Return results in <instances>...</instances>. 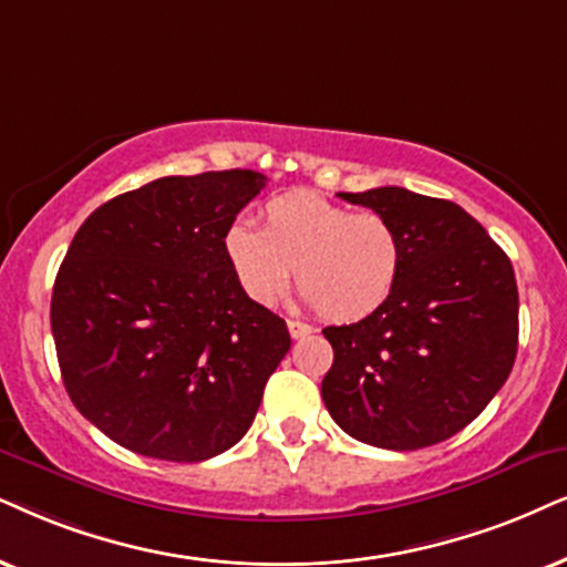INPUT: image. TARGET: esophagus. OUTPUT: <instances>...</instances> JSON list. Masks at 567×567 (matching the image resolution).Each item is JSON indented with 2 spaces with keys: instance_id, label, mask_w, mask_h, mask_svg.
Listing matches in <instances>:
<instances>
[{
  "instance_id": "obj_1",
  "label": "esophagus",
  "mask_w": 567,
  "mask_h": 567,
  "mask_svg": "<svg viewBox=\"0 0 567 567\" xmlns=\"http://www.w3.org/2000/svg\"><path fill=\"white\" fill-rule=\"evenodd\" d=\"M288 332H290L292 340H300V337L311 334V327L303 324V321H296V319H290V321H288Z\"/></svg>"
}]
</instances>
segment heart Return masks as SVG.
I'll use <instances>...</instances> for the list:
<instances>
[{
	"label": "heart",
	"instance_id": "obj_1",
	"mask_svg": "<svg viewBox=\"0 0 567 567\" xmlns=\"http://www.w3.org/2000/svg\"><path fill=\"white\" fill-rule=\"evenodd\" d=\"M221 250L256 306H275L296 271L306 303L337 324L377 313L403 267V246L390 219L303 190L271 198L261 209V230L233 221Z\"/></svg>",
	"mask_w": 567,
	"mask_h": 567
}]
</instances>
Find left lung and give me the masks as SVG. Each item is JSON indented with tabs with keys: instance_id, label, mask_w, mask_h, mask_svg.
<instances>
[{
	"instance_id": "1",
	"label": "left lung",
	"mask_w": 567,
	"mask_h": 567,
	"mask_svg": "<svg viewBox=\"0 0 567 567\" xmlns=\"http://www.w3.org/2000/svg\"><path fill=\"white\" fill-rule=\"evenodd\" d=\"M392 221L403 267L392 296L355 324L327 327L321 398L337 426L384 450H421L489 405L518 353L513 264L468 212L398 185L340 193Z\"/></svg>"
}]
</instances>
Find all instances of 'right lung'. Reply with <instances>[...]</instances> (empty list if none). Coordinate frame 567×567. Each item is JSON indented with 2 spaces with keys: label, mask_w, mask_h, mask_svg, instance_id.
<instances>
[{
  "label": "right lung",
  "mask_w": 567,
  "mask_h": 567,
  "mask_svg": "<svg viewBox=\"0 0 567 567\" xmlns=\"http://www.w3.org/2000/svg\"><path fill=\"white\" fill-rule=\"evenodd\" d=\"M267 177H159L106 200L70 243L52 292L62 382L93 426L146 457L198 463L243 440L288 324L256 306L221 238Z\"/></svg>",
  "instance_id": "right-lung-1"
}]
</instances>
